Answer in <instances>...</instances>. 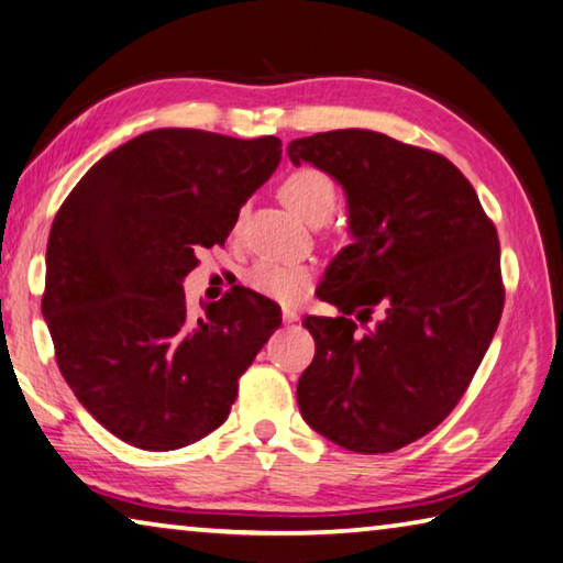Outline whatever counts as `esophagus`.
I'll return each instance as SVG.
<instances>
[{
    "instance_id": "esophagus-1",
    "label": "esophagus",
    "mask_w": 563,
    "mask_h": 563,
    "mask_svg": "<svg viewBox=\"0 0 563 563\" xmlns=\"http://www.w3.org/2000/svg\"><path fill=\"white\" fill-rule=\"evenodd\" d=\"M282 319H284V323L299 321V311L297 309H282Z\"/></svg>"
}]
</instances>
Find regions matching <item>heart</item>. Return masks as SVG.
I'll return each mask as SVG.
<instances>
[{"label": "heart", "instance_id": "obj_1", "mask_svg": "<svg viewBox=\"0 0 563 563\" xmlns=\"http://www.w3.org/2000/svg\"><path fill=\"white\" fill-rule=\"evenodd\" d=\"M282 200L309 224L329 220L339 200L336 183L317 167H301L284 180ZM244 284L252 291L279 303H299L311 289V272L301 264L260 260L246 269Z\"/></svg>", "mask_w": 563, "mask_h": 563}]
</instances>
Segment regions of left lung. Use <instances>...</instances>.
Here are the masks:
<instances>
[{"mask_svg":"<svg viewBox=\"0 0 563 563\" xmlns=\"http://www.w3.org/2000/svg\"><path fill=\"white\" fill-rule=\"evenodd\" d=\"M287 153L343 187L353 234L319 287L341 317L303 321L317 356L299 378V410L351 452L400 450L450 416L499 327L497 230L467 177L432 151L346 128ZM351 312L379 319L358 332Z\"/></svg>","mask_w":563,"mask_h":563,"instance_id":"left-lung-1","label":"left lung"}]
</instances>
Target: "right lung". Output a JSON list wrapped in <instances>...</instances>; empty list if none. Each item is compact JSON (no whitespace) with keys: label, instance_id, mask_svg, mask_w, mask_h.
I'll return each mask as SVG.
<instances>
[{"label":"right lung","instance_id":"right-lung-1","mask_svg":"<svg viewBox=\"0 0 563 563\" xmlns=\"http://www.w3.org/2000/svg\"><path fill=\"white\" fill-rule=\"evenodd\" d=\"M279 161L274 135L157 128L101 157L58 207L42 297L58 371L128 445L167 452L210 435L279 329L262 294L234 287L190 317L183 291L197 252L224 244Z\"/></svg>","mask_w":563,"mask_h":563}]
</instances>
